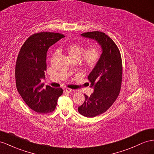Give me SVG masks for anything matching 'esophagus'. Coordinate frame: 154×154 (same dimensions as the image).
<instances>
[{"instance_id": "1", "label": "esophagus", "mask_w": 154, "mask_h": 154, "mask_svg": "<svg viewBox=\"0 0 154 154\" xmlns=\"http://www.w3.org/2000/svg\"><path fill=\"white\" fill-rule=\"evenodd\" d=\"M65 92L68 93H70L72 92V89H70V88H66V89H65Z\"/></svg>"}]
</instances>
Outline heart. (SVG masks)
Returning <instances> with one entry per match:
<instances>
[{"instance_id": "obj_1", "label": "heart", "mask_w": 154, "mask_h": 154, "mask_svg": "<svg viewBox=\"0 0 154 154\" xmlns=\"http://www.w3.org/2000/svg\"><path fill=\"white\" fill-rule=\"evenodd\" d=\"M67 50L70 59L73 61H78L80 59L82 63L87 67H94L98 63L100 57V51L97 45L91 46L84 51V47L81 44L73 43L69 45ZM56 54L57 52H55L54 55Z\"/></svg>"}]
</instances>
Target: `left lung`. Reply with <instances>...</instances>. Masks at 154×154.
<instances>
[{"label":"left lung","instance_id":"left-lung-1","mask_svg":"<svg viewBox=\"0 0 154 154\" xmlns=\"http://www.w3.org/2000/svg\"><path fill=\"white\" fill-rule=\"evenodd\" d=\"M81 35L96 40L102 49L98 63L88 76L94 92L90 97L84 94L85 101L78 109L84 117H94L106 112L119 97L122 79V58L117 45L105 33L94 31Z\"/></svg>","mask_w":154,"mask_h":154}]
</instances>
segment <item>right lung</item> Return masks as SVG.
Here are the masks:
<instances>
[{
  "mask_svg": "<svg viewBox=\"0 0 154 154\" xmlns=\"http://www.w3.org/2000/svg\"><path fill=\"white\" fill-rule=\"evenodd\" d=\"M65 36L59 33L43 32L30 36L20 48L15 65L16 87L27 106L38 113L54 111L61 88H45L41 80L45 78L47 52L49 47Z\"/></svg>",
  "mask_w": 154,
  "mask_h": 154,
  "instance_id": "add662e5",
  "label": "right lung"
}]
</instances>
